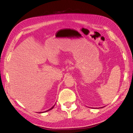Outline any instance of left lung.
<instances>
[{"label": "left lung", "instance_id": "left-lung-1", "mask_svg": "<svg viewBox=\"0 0 133 133\" xmlns=\"http://www.w3.org/2000/svg\"><path fill=\"white\" fill-rule=\"evenodd\" d=\"M103 108V107H99V108Z\"/></svg>", "mask_w": 133, "mask_h": 133}]
</instances>
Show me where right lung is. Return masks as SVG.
<instances>
[{
  "label": "right lung",
  "instance_id": "add662e5",
  "mask_svg": "<svg viewBox=\"0 0 133 133\" xmlns=\"http://www.w3.org/2000/svg\"><path fill=\"white\" fill-rule=\"evenodd\" d=\"M54 106H55V104H54V106H53V107H52V108H51L50 109H49L48 110H46V111H49V110H51L52 109H53V107H54Z\"/></svg>",
  "mask_w": 133,
  "mask_h": 133
}]
</instances>
